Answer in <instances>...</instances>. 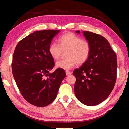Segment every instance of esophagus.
Here are the masks:
<instances>
[{
  "instance_id": "1",
  "label": "esophagus",
  "mask_w": 129,
  "mask_h": 129,
  "mask_svg": "<svg viewBox=\"0 0 129 129\" xmlns=\"http://www.w3.org/2000/svg\"><path fill=\"white\" fill-rule=\"evenodd\" d=\"M65 73H66V75L67 76H69V75H71V74L72 73L70 71H67L66 72H65Z\"/></svg>"
}]
</instances>
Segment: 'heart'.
I'll list each match as a JSON object with an SVG mask.
<instances>
[{
    "label": "heart",
    "instance_id": "heart-1",
    "mask_svg": "<svg viewBox=\"0 0 129 129\" xmlns=\"http://www.w3.org/2000/svg\"><path fill=\"white\" fill-rule=\"evenodd\" d=\"M58 44L52 43L48 49L49 53L52 58L57 60L62 52H66L65 60L58 61L56 67L64 70L72 68L76 64H84L90 56L91 45L88 41L83 40L80 37L71 32H67L58 38Z\"/></svg>",
    "mask_w": 129,
    "mask_h": 129
}]
</instances>
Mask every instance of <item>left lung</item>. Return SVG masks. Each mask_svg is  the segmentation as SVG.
<instances>
[{"mask_svg": "<svg viewBox=\"0 0 129 129\" xmlns=\"http://www.w3.org/2000/svg\"><path fill=\"white\" fill-rule=\"evenodd\" d=\"M80 34V30L76 32ZM90 44L88 60L73 74L76 78L74 86L76 97L87 106L101 103L112 92L117 77V55L108 41L93 32L82 31Z\"/></svg>", "mask_w": 129, "mask_h": 129, "instance_id": "obj_1", "label": "left lung"}]
</instances>
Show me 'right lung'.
I'll return each instance as SVG.
<instances>
[{
  "instance_id": "add662e5",
  "label": "right lung",
  "mask_w": 129,
  "mask_h": 129,
  "mask_svg": "<svg viewBox=\"0 0 129 129\" xmlns=\"http://www.w3.org/2000/svg\"><path fill=\"white\" fill-rule=\"evenodd\" d=\"M59 30H39L22 39L15 48L12 70L23 97L30 104L44 107L56 99L66 74L58 68L53 73V58L48 49Z\"/></svg>"
}]
</instances>
